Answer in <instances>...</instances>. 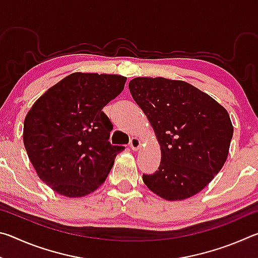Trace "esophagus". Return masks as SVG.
<instances>
[{
  "mask_svg": "<svg viewBox=\"0 0 258 258\" xmlns=\"http://www.w3.org/2000/svg\"><path fill=\"white\" fill-rule=\"evenodd\" d=\"M140 147H141V141L138 138H132L130 140V148L134 151H137L140 149Z\"/></svg>",
  "mask_w": 258,
  "mask_h": 258,
  "instance_id": "1",
  "label": "esophagus"
}]
</instances>
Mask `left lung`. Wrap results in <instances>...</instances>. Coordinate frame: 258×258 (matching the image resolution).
Returning a JSON list of instances; mask_svg holds the SVG:
<instances>
[{
  "instance_id": "8db88e82",
  "label": "left lung",
  "mask_w": 258,
  "mask_h": 258,
  "mask_svg": "<svg viewBox=\"0 0 258 258\" xmlns=\"http://www.w3.org/2000/svg\"><path fill=\"white\" fill-rule=\"evenodd\" d=\"M128 87L154 127L161 149L158 171L143 174L145 184L172 202L198 194L228 158L233 135L228 111L183 81L137 77Z\"/></svg>"
}]
</instances>
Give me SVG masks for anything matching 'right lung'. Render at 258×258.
Instances as JSON below:
<instances>
[{
	"mask_svg": "<svg viewBox=\"0 0 258 258\" xmlns=\"http://www.w3.org/2000/svg\"><path fill=\"white\" fill-rule=\"evenodd\" d=\"M126 77L74 73L33 104L24 145L41 180L59 195L83 197L106 180L121 146L109 142L103 107L124 90Z\"/></svg>",
	"mask_w": 258,
	"mask_h": 258,
	"instance_id": "obj_1",
	"label": "right lung"
}]
</instances>
